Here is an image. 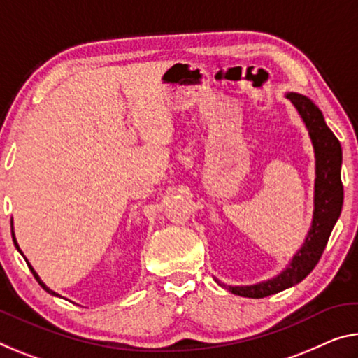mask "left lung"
Masks as SVG:
<instances>
[{
    "label": "left lung",
    "mask_w": 358,
    "mask_h": 358,
    "mask_svg": "<svg viewBox=\"0 0 358 358\" xmlns=\"http://www.w3.org/2000/svg\"><path fill=\"white\" fill-rule=\"evenodd\" d=\"M285 97L301 116L315 155L314 213L303 247L293 255L290 263L280 274L253 285H228L215 277V282L226 290L243 298H264L287 290L310 274L325 250L328 237L341 215L344 189L341 181L343 150L339 140L327 126L322 111L306 95L288 92Z\"/></svg>",
    "instance_id": "obj_1"
}]
</instances>
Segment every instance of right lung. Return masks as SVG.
Segmentation results:
<instances>
[{"mask_svg":"<svg viewBox=\"0 0 358 358\" xmlns=\"http://www.w3.org/2000/svg\"><path fill=\"white\" fill-rule=\"evenodd\" d=\"M10 224H13V223H10ZM13 241H14V245H15V248H17V250H19V252L22 253V250H20V247H19V243H17V241H15V236H14V228H13ZM22 255H24V253H22ZM28 268H30V269H31V272H33V275H35V277H36V280H38V283H39V285H41V287L44 288V290H46V292H48V293H50V294H54V296H60V294H59V293H55L54 290H50V288H49V287H46V283H44V282H43L41 279H39V275L36 274V271L31 268V264H30V263H28Z\"/></svg>","mask_w":358,"mask_h":358,"instance_id":"obj_1","label":"right lung"}]
</instances>
